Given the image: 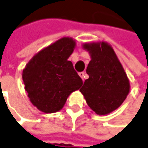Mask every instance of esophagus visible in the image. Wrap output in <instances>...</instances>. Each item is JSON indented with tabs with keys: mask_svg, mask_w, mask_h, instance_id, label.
<instances>
[{
	"mask_svg": "<svg viewBox=\"0 0 148 148\" xmlns=\"http://www.w3.org/2000/svg\"><path fill=\"white\" fill-rule=\"evenodd\" d=\"M79 77H80L83 80H85V79H86V73H85V72H80V73H79Z\"/></svg>",
	"mask_w": 148,
	"mask_h": 148,
	"instance_id": "obj_1",
	"label": "esophagus"
}]
</instances>
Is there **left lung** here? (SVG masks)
I'll use <instances>...</instances> for the list:
<instances>
[{
  "label": "left lung",
  "instance_id": "left-lung-1",
  "mask_svg": "<svg viewBox=\"0 0 148 148\" xmlns=\"http://www.w3.org/2000/svg\"><path fill=\"white\" fill-rule=\"evenodd\" d=\"M90 61L86 69L89 78L79 91L95 114L107 115L114 112L126 99L130 80L113 47L105 41L85 43Z\"/></svg>",
  "mask_w": 148,
  "mask_h": 148
}]
</instances>
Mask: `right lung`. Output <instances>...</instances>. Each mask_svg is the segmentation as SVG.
<instances>
[{
	"mask_svg": "<svg viewBox=\"0 0 148 148\" xmlns=\"http://www.w3.org/2000/svg\"><path fill=\"white\" fill-rule=\"evenodd\" d=\"M75 47V40L62 37L38 51L23 70L29 101L42 113L60 111L69 96L83 84L69 61Z\"/></svg>",
	"mask_w": 148,
	"mask_h": 148,
	"instance_id": "obj_1",
	"label": "right lung"
}]
</instances>
